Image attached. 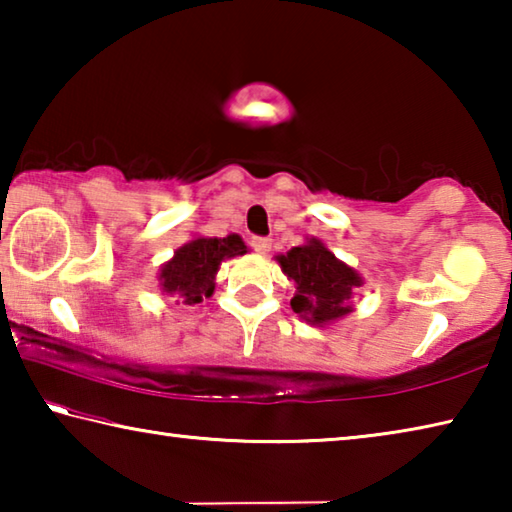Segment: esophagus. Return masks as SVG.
<instances>
[{
	"mask_svg": "<svg viewBox=\"0 0 512 512\" xmlns=\"http://www.w3.org/2000/svg\"><path fill=\"white\" fill-rule=\"evenodd\" d=\"M250 246L255 248V253L266 255L268 250H271V239H268V237H255L253 244H250Z\"/></svg>",
	"mask_w": 512,
	"mask_h": 512,
	"instance_id": "1",
	"label": "esophagus"
}]
</instances>
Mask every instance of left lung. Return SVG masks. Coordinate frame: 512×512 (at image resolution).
I'll return each mask as SVG.
<instances>
[{"instance_id":"obj_1","label":"left lung","mask_w":512,"mask_h":512,"mask_svg":"<svg viewBox=\"0 0 512 512\" xmlns=\"http://www.w3.org/2000/svg\"><path fill=\"white\" fill-rule=\"evenodd\" d=\"M280 266L289 280L296 282L291 309L309 323H329L350 314L352 291L361 287V277L339 262L318 239L291 248L280 255Z\"/></svg>"}]
</instances>
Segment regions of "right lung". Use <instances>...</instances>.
<instances>
[{"label":"right lung","mask_w":512,"mask_h":512,"mask_svg":"<svg viewBox=\"0 0 512 512\" xmlns=\"http://www.w3.org/2000/svg\"><path fill=\"white\" fill-rule=\"evenodd\" d=\"M246 246L241 237L228 235L223 239L198 237L176 250L171 262L162 266L160 282L167 293H178L176 302L194 307L214 291V275L225 257L244 255Z\"/></svg>","instance_id":"obj_1"}]
</instances>
